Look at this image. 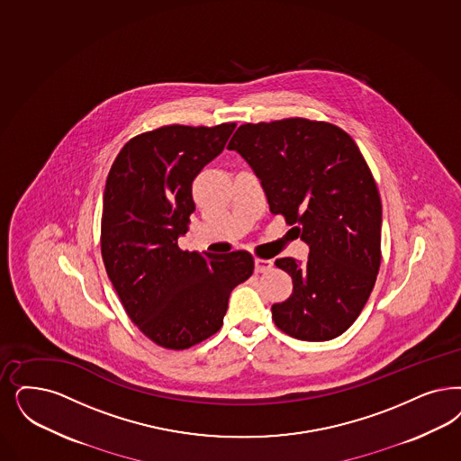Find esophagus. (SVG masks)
I'll use <instances>...</instances> for the list:
<instances>
[{"label": "esophagus", "instance_id": "1", "mask_svg": "<svg viewBox=\"0 0 461 461\" xmlns=\"http://www.w3.org/2000/svg\"><path fill=\"white\" fill-rule=\"evenodd\" d=\"M274 266L272 260L266 258H255V272H267Z\"/></svg>", "mask_w": 461, "mask_h": 461}]
</instances>
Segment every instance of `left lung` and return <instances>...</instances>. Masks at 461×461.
<instances>
[{
  "label": "left lung",
  "mask_w": 461,
  "mask_h": 461,
  "mask_svg": "<svg viewBox=\"0 0 461 461\" xmlns=\"http://www.w3.org/2000/svg\"><path fill=\"white\" fill-rule=\"evenodd\" d=\"M228 149L254 170L272 214L296 224L306 262L277 258L293 279L272 304L285 334L323 342L344 334L375 287L381 262V201L365 158L346 131L308 119L243 124Z\"/></svg>",
  "instance_id": "obj_1"
}]
</instances>
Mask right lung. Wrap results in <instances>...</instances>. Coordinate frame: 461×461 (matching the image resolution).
I'll use <instances>...</instances> for the list:
<instances>
[{
    "label": "right lung",
    "instance_id": "right-lung-1",
    "mask_svg": "<svg viewBox=\"0 0 461 461\" xmlns=\"http://www.w3.org/2000/svg\"><path fill=\"white\" fill-rule=\"evenodd\" d=\"M237 124L165 126L124 144L104 192L102 257L129 318L167 349L216 334L235 287L254 272L245 252H184L195 204L192 182L216 158Z\"/></svg>",
    "mask_w": 461,
    "mask_h": 461
}]
</instances>
